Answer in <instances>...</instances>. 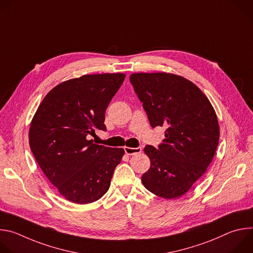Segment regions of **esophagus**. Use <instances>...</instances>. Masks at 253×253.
<instances>
[{"mask_svg": "<svg viewBox=\"0 0 253 253\" xmlns=\"http://www.w3.org/2000/svg\"><path fill=\"white\" fill-rule=\"evenodd\" d=\"M124 151L127 155H135V154H138L142 151V148L141 147H136V148H130V147H125L124 148Z\"/></svg>", "mask_w": 253, "mask_h": 253, "instance_id": "esophagus-1", "label": "esophagus"}]
</instances>
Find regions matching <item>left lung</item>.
Here are the masks:
<instances>
[{
	"label": "left lung",
	"mask_w": 253,
	"mask_h": 253,
	"mask_svg": "<svg viewBox=\"0 0 253 253\" xmlns=\"http://www.w3.org/2000/svg\"><path fill=\"white\" fill-rule=\"evenodd\" d=\"M130 82L151 127L166 128L157 148H144L151 166L142 175L143 185L162 198L182 196L217 148L219 126L213 107L196 85L174 74L137 73Z\"/></svg>",
	"instance_id": "8db88e82"
}]
</instances>
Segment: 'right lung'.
Masks as SVG:
<instances>
[{"mask_svg": "<svg viewBox=\"0 0 253 253\" xmlns=\"http://www.w3.org/2000/svg\"><path fill=\"white\" fill-rule=\"evenodd\" d=\"M124 74L85 75L52 89L40 104L29 132L36 161L68 200L87 204L110 187L124 149L94 144L90 136L106 131L105 111Z\"/></svg>", "mask_w": 253, "mask_h": 253, "instance_id": "1", "label": "right lung"}]
</instances>
